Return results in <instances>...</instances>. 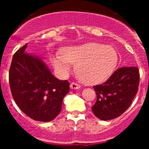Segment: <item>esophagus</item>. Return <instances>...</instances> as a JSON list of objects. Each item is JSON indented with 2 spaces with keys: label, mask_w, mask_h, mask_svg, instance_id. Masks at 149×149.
Segmentation results:
<instances>
[{
  "label": "esophagus",
  "mask_w": 149,
  "mask_h": 149,
  "mask_svg": "<svg viewBox=\"0 0 149 149\" xmlns=\"http://www.w3.org/2000/svg\"><path fill=\"white\" fill-rule=\"evenodd\" d=\"M70 87L71 89H78L81 88V85L77 83H74V82H72V84H70Z\"/></svg>",
  "instance_id": "1"
}]
</instances>
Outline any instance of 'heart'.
<instances>
[{
    "label": "heart",
    "mask_w": 149,
    "mask_h": 149,
    "mask_svg": "<svg viewBox=\"0 0 149 149\" xmlns=\"http://www.w3.org/2000/svg\"><path fill=\"white\" fill-rule=\"evenodd\" d=\"M56 70L65 75L72 64L77 65V75L87 84H98L107 81L118 63L116 51L111 47L98 42H86L64 48L63 54L51 56Z\"/></svg>",
    "instance_id": "b5f03b06"
}]
</instances>
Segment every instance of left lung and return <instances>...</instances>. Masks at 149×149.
Instances as JSON below:
<instances>
[{"instance_id": "obj_1", "label": "left lung", "mask_w": 149, "mask_h": 149, "mask_svg": "<svg viewBox=\"0 0 149 149\" xmlns=\"http://www.w3.org/2000/svg\"><path fill=\"white\" fill-rule=\"evenodd\" d=\"M139 73L137 67L118 68L101 85L94 86L97 100L92 110L101 120L120 116L128 108L137 93Z\"/></svg>"}]
</instances>
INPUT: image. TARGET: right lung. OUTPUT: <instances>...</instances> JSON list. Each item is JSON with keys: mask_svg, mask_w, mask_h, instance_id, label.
I'll list each match as a JSON object with an SVG mask.
<instances>
[{"mask_svg": "<svg viewBox=\"0 0 149 149\" xmlns=\"http://www.w3.org/2000/svg\"><path fill=\"white\" fill-rule=\"evenodd\" d=\"M27 44L14 54L9 72L13 99L23 113L33 120L50 122L61 111L68 81H60L38 56L25 53Z\"/></svg>", "mask_w": 149, "mask_h": 149, "instance_id": "right-lung-1", "label": "right lung"}]
</instances>
